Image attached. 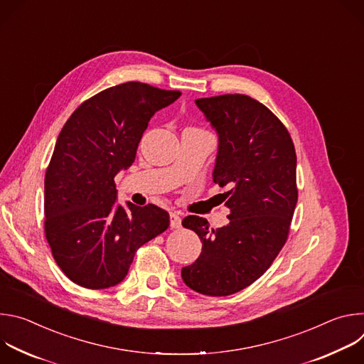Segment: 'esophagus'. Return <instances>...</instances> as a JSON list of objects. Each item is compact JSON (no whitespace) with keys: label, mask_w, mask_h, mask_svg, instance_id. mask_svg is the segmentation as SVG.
<instances>
[{"label":"esophagus","mask_w":364,"mask_h":364,"mask_svg":"<svg viewBox=\"0 0 364 364\" xmlns=\"http://www.w3.org/2000/svg\"><path fill=\"white\" fill-rule=\"evenodd\" d=\"M170 226H171L173 229L181 228V218H180V215H177V213H170Z\"/></svg>","instance_id":"34e87169"}]
</instances>
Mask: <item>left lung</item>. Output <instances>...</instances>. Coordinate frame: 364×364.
<instances>
[{
  "instance_id": "8db88e82",
  "label": "left lung",
  "mask_w": 364,
  "mask_h": 364,
  "mask_svg": "<svg viewBox=\"0 0 364 364\" xmlns=\"http://www.w3.org/2000/svg\"><path fill=\"white\" fill-rule=\"evenodd\" d=\"M196 105L219 134L213 181L230 187V213L219 229L198 216L183 219L203 247L181 277L198 294L226 296L261 278L288 239L298 200L296 154L285 125L250 96L201 97Z\"/></svg>"
}]
</instances>
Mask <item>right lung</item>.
<instances>
[{"label": "right lung", "instance_id": "right-lung-1", "mask_svg": "<svg viewBox=\"0 0 364 364\" xmlns=\"http://www.w3.org/2000/svg\"><path fill=\"white\" fill-rule=\"evenodd\" d=\"M180 95L121 83L80 103L62 128L44 178V235L72 282L119 284L135 252L168 228V213L155 204H117L114 178L134 163L151 117Z\"/></svg>", "mask_w": 364, "mask_h": 364}]
</instances>
